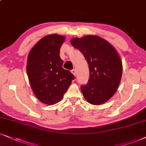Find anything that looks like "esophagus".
Instances as JSON below:
<instances>
[{
  "label": "esophagus",
  "mask_w": 146,
  "mask_h": 146,
  "mask_svg": "<svg viewBox=\"0 0 146 146\" xmlns=\"http://www.w3.org/2000/svg\"><path fill=\"white\" fill-rule=\"evenodd\" d=\"M71 73H72V74H73V75H74V76H76V75H77L76 70H75V69H73V70H71Z\"/></svg>",
  "instance_id": "34e87169"
}]
</instances>
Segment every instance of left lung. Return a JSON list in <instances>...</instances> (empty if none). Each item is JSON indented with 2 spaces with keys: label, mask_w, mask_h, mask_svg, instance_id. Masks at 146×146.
Here are the masks:
<instances>
[{
  "label": "left lung",
  "mask_w": 146,
  "mask_h": 146,
  "mask_svg": "<svg viewBox=\"0 0 146 146\" xmlns=\"http://www.w3.org/2000/svg\"><path fill=\"white\" fill-rule=\"evenodd\" d=\"M71 44L83 54L89 65V82L81 87L85 99L95 106L108 102L121 79L123 67L117 51L108 40L97 35L73 38Z\"/></svg>",
  "instance_id": "obj_1"
}]
</instances>
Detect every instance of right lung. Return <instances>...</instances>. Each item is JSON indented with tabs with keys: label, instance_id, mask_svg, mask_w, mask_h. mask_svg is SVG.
Instances as JSON below:
<instances>
[{
	"label": "right lung",
	"instance_id": "add662e5",
	"mask_svg": "<svg viewBox=\"0 0 146 146\" xmlns=\"http://www.w3.org/2000/svg\"><path fill=\"white\" fill-rule=\"evenodd\" d=\"M65 36L51 34L38 40L29 52L27 73L36 98L42 104L54 105L60 102L75 79L63 68L60 48Z\"/></svg>",
	"mask_w": 146,
	"mask_h": 146
}]
</instances>
